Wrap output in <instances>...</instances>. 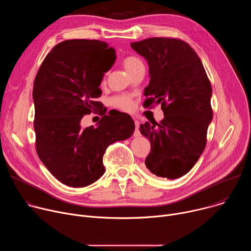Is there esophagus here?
Returning a JSON list of instances; mask_svg holds the SVG:
<instances>
[{"mask_svg":"<svg viewBox=\"0 0 251 251\" xmlns=\"http://www.w3.org/2000/svg\"><path fill=\"white\" fill-rule=\"evenodd\" d=\"M134 123H135V132H134V137H138V136H140V131H139V121H137V120H135L134 121Z\"/></svg>","mask_w":251,"mask_h":251,"instance_id":"34e87169","label":"esophagus"}]
</instances>
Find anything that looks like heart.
<instances>
[{
  "mask_svg": "<svg viewBox=\"0 0 251 251\" xmlns=\"http://www.w3.org/2000/svg\"><path fill=\"white\" fill-rule=\"evenodd\" d=\"M122 63L129 75L133 74L137 68L143 66L141 59L135 55H128L124 57L122 60ZM110 104L113 107H115V108H118L124 111H131L134 107L133 100L130 97L125 95H119V96L113 97L110 100Z\"/></svg>",
  "mask_w": 251,
  "mask_h": 251,
  "instance_id": "heart-1",
  "label": "heart"
}]
</instances>
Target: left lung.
Returning a JSON list of instances; mask_svg holds the SVG:
<instances>
[{
	"label": "left lung",
	"instance_id": "left-lung-1",
	"mask_svg": "<svg viewBox=\"0 0 251 251\" xmlns=\"http://www.w3.org/2000/svg\"><path fill=\"white\" fill-rule=\"evenodd\" d=\"M131 48L149 64L144 107L161 104L164 119L140 125L151 151L146 168L170 180L190 172L202 154L212 120L211 85L196 51L184 41L152 38Z\"/></svg>",
	"mask_w": 251,
	"mask_h": 251
}]
</instances>
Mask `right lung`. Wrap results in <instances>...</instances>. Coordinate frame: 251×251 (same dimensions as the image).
<instances>
[{
	"label": "right lung",
	"instance_id": "obj_1",
	"mask_svg": "<svg viewBox=\"0 0 251 251\" xmlns=\"http://www.w3.org/2000/svg\"><path fill=\"white\" fill-rule=\"evenodd\" d=\"M115 59L114 49L105 42L64 41L46 56L35 76V148L47 169L68 187L97 181L105 172L107 147L134 133L130 115L119 111L105 115L103 104L96 101L102 94L99 86L104 74ZM93 111L103 117L96 127L81 128V119Z\"/></svg>",
	"mask_w": 251,
	"mask_h": 251
}]
</instances>
